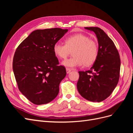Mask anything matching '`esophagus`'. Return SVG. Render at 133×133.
Wrapping results in <instances>:
<instances>
[{
    "instance_id": "1",
    "label": "esophagus",
    "mask_w": 133,
    "mask_h": 133,
    "mask_svg": "<svg viewBox=\"0 0 133 133\" xmlns=\"http://www.w3.org/2000/svg\"><path fill=\"white\" fill-rule=\"evenodd\" d=\"M66 73L67 74H69L70 72L71 71V70L69 68H66Z\"/></svg>"
}]
</instances>
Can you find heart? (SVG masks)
Here are the masks:
<instances>
[{
  "instance_id": "heart-1",
  "label": "heart",
  "mask_w": 133,
  "mask_h": 133,
  "mask_svg": "<svg viewBox=\"0 0 133 133\" xmlns=\"http://www.w3.org/2000/svg\"><path fill=\"white\" fill-rule=\"evenodd\" d=\"M72 51L73 57L63 61V65L70 68L82 66L84 64L89 66L97 59L98 45L95 40L79 33L67 37L65 44L57 42L53 45L54 53L59 59H66Z\"/></svg>"
}]
</instances>
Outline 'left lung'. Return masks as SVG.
Masks as SVG:
<instances>
[{
	"mask_svg": "<svg viewBox=\"0 0 133 133\" xmlns=\"http://www.w3.org/2000/svg\"><path fill=\"white\" fill-rule=\"evenodd\" d=\"M94 31L98 39V55L90 69L79 71L77 89L84 98L93 102L106 99L119 82L120 59L114 42L98 27H85Z\"/></svg>",
	"mask_w": 133,
	"mask_h": 133,
	"instance_id": "1",
	"label": "left lung"
}]
</instances>
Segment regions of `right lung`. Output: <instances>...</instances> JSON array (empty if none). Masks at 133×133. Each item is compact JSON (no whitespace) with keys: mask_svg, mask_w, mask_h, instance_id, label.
I'll use <instances>...</instances> for the list:
<instances>
[{"mask_svg":"<svg viewBox=\"0 0 133 133\" xmlns=\"http://www.w3.org/2000/svg\"><path fill=\"white\" fill-rule=\"evenodd\" d=\"M68 30L58 28L34 30L15 50L13 69L18 89L36 105L50 102L59 93L66 72L59 65L53 45Z\"/></svg>","mask_w":133,"mask_h":133,"instance_id":"obj_1","label":"right lung"}]
</instances>
